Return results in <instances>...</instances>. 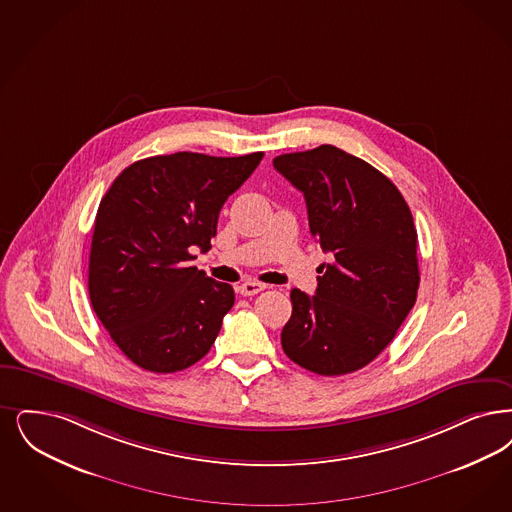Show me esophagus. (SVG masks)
<instances>
[{
    "instance_id": "34e87169",
    "label": "esophagus",
    "mask_w": 512,
    "mask_h": 512,
    "mask_svg": "<svg viewBox=\"0 0 512 512\" xmlns=\"http://www.w3.org/2000/svg\"><path fill=\"white\" fill-rule=\"evenodd\" d=\"M265 287V284H261V282H246V284H242V286L238 287V291H240V295H244V297H251V295H257L259 291H263Z\"/></svg>"
}]
</instances>
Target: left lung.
<instances>
[{"instance_id": "8db88e82", "label": "left lung", "mask_w": 512, "mask_h": 512, "mask_svg": "<svg viewBox=\"0 0 512 512\" xmlns=\"http://www.w3.org/2000/svg\"><path fill=\"white\" fill-rule=\"evenodd\" d=\"M272 164L303 192L310 234L331 253L318 266L316 295L291 289L282 348L312 373H352L387 348L415 305L411 211L389 177L337 146L282 154Z\"/></svg>"}]
</instances>
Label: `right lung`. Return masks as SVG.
I'll return each instance as SVG.
<instances>
[{
  "mask_svg": "<svg viewBox=\"0 0 512 512\" xmlns=\"http://www.w3.org/2000/svg\"><path fill=\"white\" fill-rule=\"evenodd\" d=\"M265 152L152 156L104 194L89 253V299L112 341L139 368L173 373L215 343L234 289L190 266L207 251L221 207Z\"/></svg>",
  "mask_w": 512,
  "mask_h": 512,
  "instance_id": "add662e5",
  "label": "right lung"
}]
</instances>
